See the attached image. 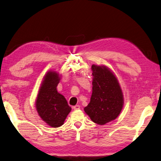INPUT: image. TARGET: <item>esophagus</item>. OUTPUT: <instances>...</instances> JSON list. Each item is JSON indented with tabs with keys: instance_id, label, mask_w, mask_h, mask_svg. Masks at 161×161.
Here are the masks:
<instances>
[{
	"instance_id": "1",
	"label": "esophagus",
	"mask_w": 161,
	"mask_h": 161,
	"mask_svg": "<svg viewBox=\"0 0 161 161\" xmlns=\"http://www.w3.org/2000/svg\"><path fill=\"white\" fill-rule=\"evenodd\" d=\"M73 109H80V105H79V104H77V105H75V106H74L73 107Z\"/></svg>"
}]
</instances>
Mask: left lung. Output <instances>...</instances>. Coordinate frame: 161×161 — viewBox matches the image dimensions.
Here are the masks:
<instances>
[{
  "label": "left lung",
  "instance_id": "obj_1",
  "mask_svg": "<svg viewBox=\"0 0 161 161\" xmlns=\"http://www.w3.org/2000/svg\"><path fill=\"white\" fill-rule=\"evenodd\" d=\"M93 81L90 103L85 113L94 122L104 125L116 119L122 109L123 95L115 76L104 66H92Z\"/></svg>",
  "mask_w": 161,
  "mask_h": 161
}]
</instances>
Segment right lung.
Listing matches in <instances>:
<instances>
[{"label":"right lung","mask_w":161,"mask_h":161,"mask_svg":"<svg viewBox=\"0 0 161 161\" xmlns=\"http://www.w3.org/2000/svg\"><path fill=\"white\" fill-rule=\"evenodd\" d=\"M36 99V109L43 120L52 127L64 124L71 111L67 99L57 90L60 78L55 71H49L44 76Z\"/></svg>","instance_id":"add662e5"}]
</instances>
